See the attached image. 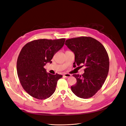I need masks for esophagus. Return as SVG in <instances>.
I'll return each mask as SVG.
<instances>
[{
  "label": "esophagus",
  "mask_w": 126,
  "mask_h": 126,
  "mask_svg": "<svg viewBox=\"0 0 126 126\" xmlns=\"http://www.w3.org/2000/svg\"><path fill=\"white\" fill-rule=\"evenodd\" d=\"M71 76L72 75L69 74H64L63 75V76L65 77H71Z\"/></svg>",
  "instance_id": "obj_1"
}]
</instances>
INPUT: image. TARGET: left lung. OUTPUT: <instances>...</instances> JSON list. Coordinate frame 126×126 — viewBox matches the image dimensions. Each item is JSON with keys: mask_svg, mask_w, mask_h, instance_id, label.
Here are the masks:
<instances>
[{"mask_svg": "<svg viewBox=\"0 0 126 126\" xmlns=\"http://www.w3.org/2000/svg\"><path fill=\"white\" fill-rule=\"evenodd\" d=\"M65 44L75 54L73 67L78 68L80 65L86 67L82 75H73L77 82L71 86V90L79 97L90 98L101 89L108 76L110 66L108 52L103 45L90 37L68 39Z\"/></svg>", "mask_w": 126, "mask_h": 126, "instance_id": "1", "label": "left lung"}]
</instances>
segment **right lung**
Listing matches in <instances>:
<instances>
[{"label": "right lung", "instance_id": "add662e5", "mask_svg": "<svg viewBox=\"0 0 126 126\" xmlns=\"http://www.w3.org/2000/svg\"><path fill=\"white\" fill-rule=\"evenodd\" d=\"M65 41V38L40 39L29 42L22 48L17 60V73L23 89L31 96L45 100L54 92L62 75L47 73L44 66L52 63L51 59Z\"/></svg>", "mask_w": 126, "mask_h": 126}]
</instances>
